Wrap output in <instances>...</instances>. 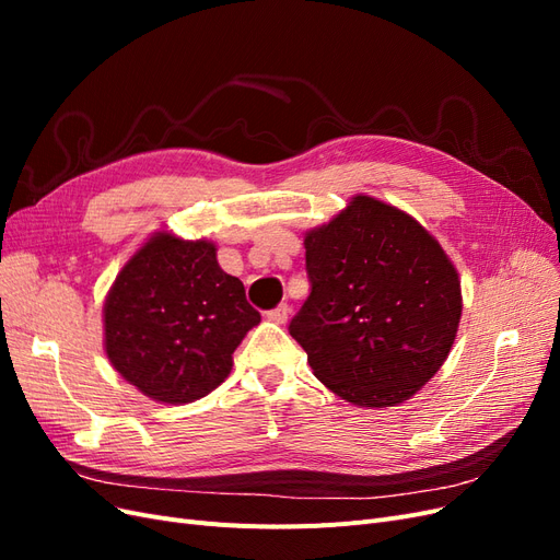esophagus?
I'll use <instances>...</instances> for the list:
<instances>
[{
    "label": "esophagus",
    "mask_w": 560,
    "mask_h": 560,
    "mask_svg": "<svg viewBox=\"0 0 560 560\" xmlns=\"http://www.w3.org/2000/svg\"><path fill=\"white\" fill-rule=\"evenodd\" d=\"M266 317L270 322H276V325H284L287 317H290V306H287V303H280V306H276L273 311H268Z\"/></svg>",
    "instance_id": "esophagus-1"
}]
</instances>
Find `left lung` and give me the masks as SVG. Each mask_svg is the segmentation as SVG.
<instances>
[{
	"label": "left lung",
	"mask_w": 560,
	"mask_h": 560,
	"mask_svg": "<svg viewBox=\"0 0 560 560\" xmlns=\"http://www.w3.org/2000/svg\"><path fill=\"white\" fill-rule=\"evenodd\" d=\"M303 245L311 296L290 334L315 378L371 409L411 399L446 362L460 325L448 254L411 214L362 194Z\"/></svg>",
	"instance_id": "8db88e82"
}]
</instances>
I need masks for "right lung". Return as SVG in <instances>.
<instances>
[{
	"label": "right lung",
	"mask_w": 560,
	"mask_h": 560,
	"mask_svg": "<svg viewBox=\"0 0 560 560\" xmlns=\"http://www.w3.org/2000/svg\"><path fill=\"white\" fill-rule=\"evenodd\" d=\"M261 322L210 241L156 231L118 270L105 299V352L142 395L189 404L231 374L233 350Z\"/></svg>",
	"instance_id": "add662e5"
}]
</instances>
